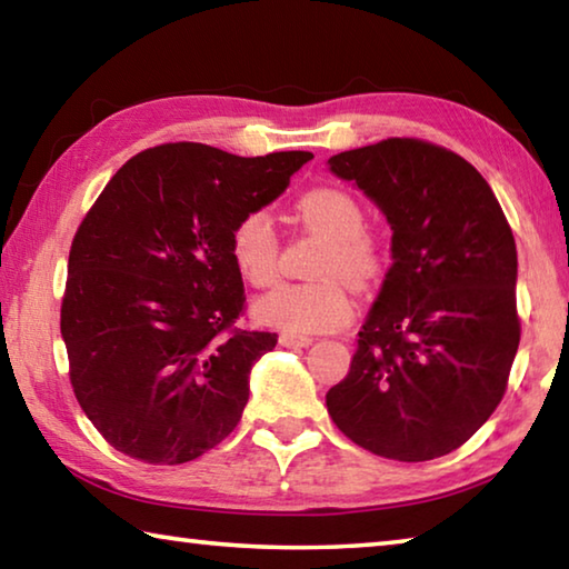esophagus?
I'll list each match as a JSON object with an SVG mask.
<instances>
[{"label": "esophagus", "instance_id": "34e87169", "mask_svg": "<svg viewBox=\"0 0 569 569\" xmlns=\"http://www.w3.org/2000/svg\"><path fill=\"white\" fill-rule=\"evenodd\" d=\"M281 346L286 349H306V346H311L313 339H308V336H296V333H281Z\"/></svg>", "mask_w": 569, "mask_h": 569}]
</instances>
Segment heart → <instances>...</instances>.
I'll use <instances>...</instances> for the list:
<instances>
[{"label": "heart", "instance_id": "1", "mask_svg": "<svg viewBox=\"0 0 569 569\" xmlns=\"http://www.w3.org/2000/svg\"><path fill=\"white\" fill-rule=\"evenodd\" d=\"M298 218L308 230L329 238L316 273L329 276L311 283H281L253 306L256 319L286 333H323L351 321L353 301L341 279L369 288L383 273V250L366 233V213L359 200L341 188L323 186L298 200ZM230 258L250 286H271L281 268V243L268 210L253 208L230 230Z\"/></svg>", "mask_w": 569, "mask_h": 569}]
</instances>
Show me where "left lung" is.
Wrapping results in <instances>:
<instances>
[{
    "instance_id": "8db88e82",
    "label": "left lung",
    "mask_w": 569,
    "mask_h": 569,
    "mask_svg": "<svg viewBox=\"0 0 569 569\" xmlns=\"http://www.w3.org/2000/svg\"><path fill=\"white\" fill-rule=\"evenodd\" d=\"M329 170L387 216L393 263L326 407L371 455L445 457L507 391L519 346L512 228L477 168L431 142L389 138L339 152Z\"/></svg>"
}]
</instances>
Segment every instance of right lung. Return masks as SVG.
<instances>
[{
	"label": "right lung",
	"mask_w": 569,
	"mask_h": 569,
	"mask_svg": "<svg viewBox=\"0 0 569 569\" xmlns=\"http://www.w3.org/2000/svg\"><path fill=\"white\" fill-rule=\"evenodd\" d=\"M311 158L168 142L104 186L72 240L60 329L74 397L110 447L186 465L238 427L250 369L278 336L236 326L230 230Z\"/></svg>",
	"instance_id": "obj_1"
}]
</instances>
